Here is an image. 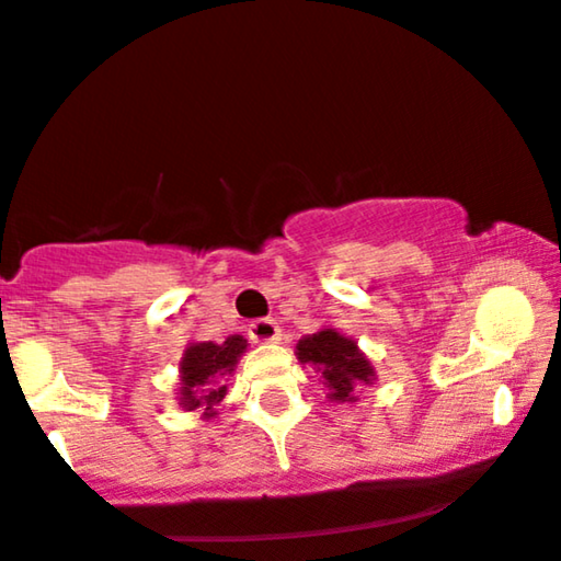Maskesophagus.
Segmentation results:
<instances>
[{
    "mask_svg": "<svg viewBox=\"0 0 561 561\" xmlns=\"http://www.w3.org/2000/svg\"><path fill=\"white\" fill-rule=\"evenodd\" d=\"M249 336L254 339V342H262V344L278 342V339H280V325L275 323L273 318H256V320H251Z\"/></svg>",
    "mask_w": 561,
    "mask_h": 561,
    "instance_id": "1",
    "label": "esophagus"
}]
</instances>
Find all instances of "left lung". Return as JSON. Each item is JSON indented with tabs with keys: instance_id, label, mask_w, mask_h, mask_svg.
<instances>
[{
	"instance_id": "left-lung-1",
	"label": "left lung",
	"mask_w": 561,
	"mask_h": 561,
	"mask_svg": "<svg viewBox=\"0 0 561 561\" xmlns=\"http://www.w3.org/2000/svg\"><path fill=\"white\" fill-rule=\"evenodd\" d=\"M297 355L301 363L318 365V370L323 374V387L329 389L331 400H355L352 398L355 389L374 379V368L360 355L357 344L333 329L299 339Z\"/></svg>"
}]
</instances>
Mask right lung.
<instances>
[{
	"instance_id": "add662e5",
	"label": "right lung",
	"mask_w": 561,
	"mask_h": 561,
	"mask_svg": "<svg viewBox=\"0 0 561 561\" xmlns=\"http://www.w3.org/2000/svg\"><path fill=\"white\" fill-rule=\"evenodd\" d=\"M243 350H247L243 336H228L222 344L201 342L187 347L180 363L182 408L187 411L204 408L206 416H211V408L228 392L225 379L232 374Z\"/></svg>"
}]
</instances>
